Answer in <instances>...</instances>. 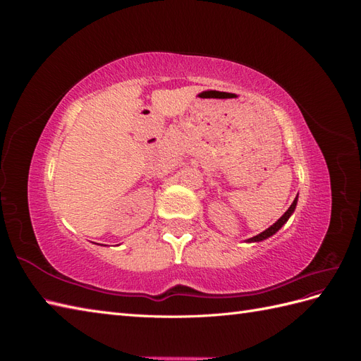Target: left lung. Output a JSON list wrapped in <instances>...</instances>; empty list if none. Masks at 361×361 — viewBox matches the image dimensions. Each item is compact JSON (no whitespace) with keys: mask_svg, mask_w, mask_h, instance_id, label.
I'll use <instances>...</instances> for the list:
<instances>
[{"mask_svg":"<svg viewBox=\"0 0 361 361\" xmlns=\"http://www.w3.org/2000/svg\"><path fill=\"white\" fill-rule=\"evenodd\" d=\"M297 202H298V195H297V197H295L293 203L289 206V209H288L285 214H283L274 224H272L271 227H268L267 231H264L262 233H259V235H256V236H253V238H250V239H248V243H259V241H264V239H267V238H269V236L274 235L276 232H279L280 228H281V226L285 224V223L289 220V216L293 214L295 207H297Z\"/></svg>","mask_w":361,"mask_h":361,"instance_id":"8db88e82","label":"left lung"}]
</instances>
